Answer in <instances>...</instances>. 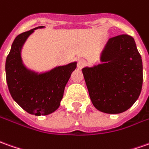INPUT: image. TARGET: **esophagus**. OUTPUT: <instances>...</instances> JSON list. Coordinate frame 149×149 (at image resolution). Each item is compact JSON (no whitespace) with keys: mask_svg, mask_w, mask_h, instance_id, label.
I'll list each match as a JSON object with an SVG mask.
<instances>
[{"mask_svg":"<svg viewBox=\"0 0 149 149\" xmlns=\"http://www.w3.org/2000/svg\"><path fill=\"white\" fill-rule=\"evenodd\" d=\"M86 65V60L83 59V58H80L78 61H77V68L79 69H81L84 66Z\"/></svg>","mask_w":149,"mask_h":149,"instance_id":"esophagus-1","label":"esophagus"}]
</instances>
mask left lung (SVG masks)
Masks as SVG:
<instances>
[{
	"instance_id": "obj_1",
	"label": "left lung",
	"mask_w": 149,
	"mask_h": 149,
	"mask_svg": "<svg viewBox=\"0 0 149 149\" xmlns=\"http://www.w3.org/2000/svg\"><path fill=\"white\" fill-rule=\"evenodd\" d=\"M101 61L105 63L82 69L92 104L103 113H123L142 90V58L134 38L127 34L110 38Z\"/></svg>"
}]
</instances>
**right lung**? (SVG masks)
<instances>
[{"label": "right lung", "instance_id": "add662e5", "mask_svg": "<svg viewBox=\"0 0 149 149\" xmlns=\"http://www.w3.org/2000/svg\"><path fill=\"white\" fill-rule=\"evenodd\" d=\"M38 28L16 36L6 62V81L12 98L26 112L36 116L48 115L58 109L65 86L77 68L75 62L37 74L24 67L20 54L22 46Z\"/></svg>", "mask_w": 149, "mask_h": 149}]
</instances>
